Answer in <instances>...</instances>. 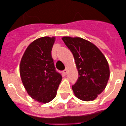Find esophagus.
Returning a JSON list of instances; mask_svg holds the SVG:
<instances>
[{"label":"esophagus","instance_id":"esophagus-1","mask_svg":"<svg viewBox=\"0 0 126 126\" xmlns=\"http://www.w3.org/2000/svg\"><path fill=\"white\" fill-rule=\"evenodd\" d=\"M67 67H66L65 69V70H63V75L65 76L66 74H67Z\"/></svg>","mask_w":126,"mask_h":126}]
</instances>
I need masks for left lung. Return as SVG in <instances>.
Wrapping results in <instances>:
<instances>
[{"label": "left lung", "instance_id": "left-lung-1", "mask_svg": "<svg viewBox=\"0 0 126 126\" xmlns=\"http://www.w3.org/2000/svg\"><path fill=\"white\" fill-rule=\"evenodd\" d=\"M63 41L72 52L78 71V78L72 87L76 96L92 101L104 89L110 76L106 57L91 42L80 37H63Z\"/></svg>", "mask_w": 126, "mask_h": 126}]
</instances>
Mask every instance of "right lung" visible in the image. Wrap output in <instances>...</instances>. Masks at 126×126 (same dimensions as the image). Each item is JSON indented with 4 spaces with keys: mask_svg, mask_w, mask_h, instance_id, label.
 Instances as JSON below:
<instances>
[{
    "mask_svg": "<svg viewBox=\"0 0 126 126\" xmlns=\"http://www.w3.org/2000/svg\"><path fill=\"white\" fill-rule=\"evenodd\" d=\"M54 42V37L37 39L27 47L20 61V77L25 89L32 99L44 104L56 97L62 80L51 54Z\"/></svg>",
    "mask_w": 126,
    "mask_h": 126,
    "instance_id": "obj_1",
    "label": "right lung"
}]
</instances>
